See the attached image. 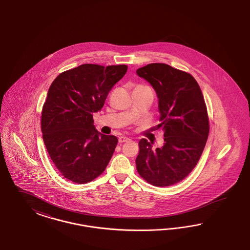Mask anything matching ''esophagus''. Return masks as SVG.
<instances>
[{"label":"esophagus","instance_id":"esophagus-1","mask_svg":"<svg viewBox=\"0 0 250 250\" xmlns=\"http://www.w3.org/2000/svg\"><path fill=\"white\" fill-rule=\"evenodd\" d=\"M129 139L128 137H125V136H121L120 138H119V142L120 143H125V142H128Z\"/></svg>","mask_w":250,"mask_h":250}]
</instances>
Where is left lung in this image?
Returning a JSON list of instances; mask_svg holds the SVG:
<instances>
[{
  "mask_svg": "<svg viewBox=\"0 0 250 250\" xmlns=\"http://www.w3.org/2000/svg\"><path fill=\"white\" fill-rule=\"evenodd\" d=\"M152 85L158 97V124L164 130V145L154 149L141 139L136 168L155 186H169L184 180L203 153L209 123L203 94L192 75L162 63L148 64L136 70Z\"/></svg>",
  "mask_w": 250,
  "mask_h": 250,
  "instance_id": "left-lung-1",
  "label": "left lung"
}]
</instances>
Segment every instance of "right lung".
<instances>
[{
    "instance_id": "add662e5",
    "label": "right lung",
    "mask_w": 250,
    "mask_h": 250,
    "mask_svg": "<svg viewBox=\"0 0 250 250\" xmlns=\"http://www.w3.org/2000/svg\"><path fill=\"white\" fill-rule=\"evenodd\" d=\"M126 65L84 64L58 75L42 112L48 154L67 180L86 184L102 174L118 138L100 133L93 113L101 110L112 87L126 74Z\"/></svg>"
}]
</instances>
